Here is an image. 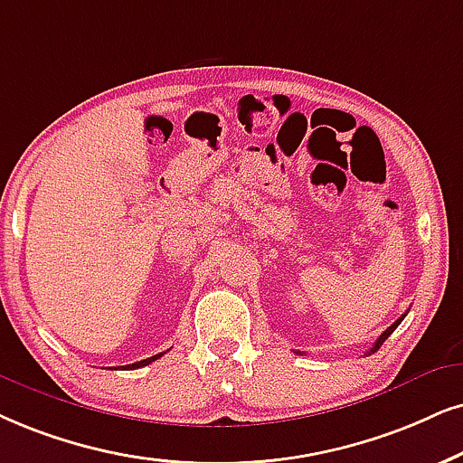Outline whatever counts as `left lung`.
I'll return each mask as SVG.
<instances>
[{
    "label": "left lung",
    "instance_id": "left-lung-1",
    "mask_svg": "<svg viewBox=\"0 0 463 463\" xmlns=\"http://www.w3.org/2000/svg\"><path fill=\"white\" fill-rule=\"evenodd\" d=\"M403 316H406V314H403ZM403 316H402V318H397V320H395V323H393V325H391V326H389V329H387V331H384V333H383V335H380V337L376 339V344H373V346L370 348V354H373V353H376V350H378V348H380V346H383V344H384V339H387V337L391 335V333H393V331L397 329V326H400V323H402V320H403Z\"/></svg>",
    "mask_w": 463,
    "mask_h": 463
}]
</instances>
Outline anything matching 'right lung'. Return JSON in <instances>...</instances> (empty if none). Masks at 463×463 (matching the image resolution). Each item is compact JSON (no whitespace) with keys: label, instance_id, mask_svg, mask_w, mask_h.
<instances>
[{"label":"right lung","instance_id":"right-lung-1","mask_svg":"<svg viewBox=\"0 0 463 463\" xmlns=\"http://www.w3.org/2000/svg\"><path fill=\"white\" fill-rule=\"evenodd\" d=\"M164 353H160V354H154V356H149V359H143V361H138V363H130V365H126L124 370H137V367H143V365H149L151 361H156V359H160Z\"/></svg>","mask_w":463,"mask_h":463}]
</instances>
